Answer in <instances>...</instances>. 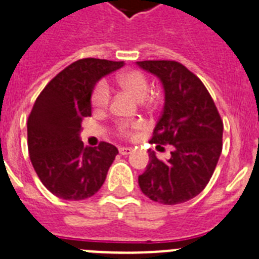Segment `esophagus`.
<instances>
[{
	"instance_id": "1",
	"label": "esophagus",
	"mask_w": 259,
	"mask_h": 259,
	"mask_svg": "<svg viewBox=\"0 0 259 259\" xmlns=\"http://www.w3.org/2000/svg\"><path fill=\"white\" fill-rule=\"evenodd\" d=\"M118 151L121 155H129V154H132L133 149H132V147H119Z\"/></svg>"
}]
</instances>
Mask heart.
Instances as JSON below:
<instances>
[{"instance_id": "b5f03b06", "label": "heart", "mask_w": 259, "mask_h": 259, "mask_svg": "<svg viewBox=\"0 0 259 259\" xmlns=\"http://www.w3.org/2000/svg\"><path fill=\"white\" fill-rule=\"evenodd\" d=\"M119 87L125 89L126 92L130 93L137 101H143L146 100L150 93V84L149 80L142 72L140 71H127L118 76ZM110 101V88L106 81H100L92 93V105L96 109H105L109 105ZM141 123L132 122V123H121L118 126L119 134L122 136H130L134 129H138Z\"/></svg>"}]
</instances>
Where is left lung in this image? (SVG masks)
Returning a JSON list of instances; mask_svg holds the SVG:
<instances>
[{"mask_svg": "<svg viewBox=\"0 0 259 259\" xmlns=\"http://www.w3.org/2000/svg\"><path fill=\"white\" fill-rule=\"evenodd\" d=\"M137 66L156 76L164 91L162 116L151 143L172 146L166 162L149 150V164L138 184L156 203H184L197 196L213 175L223 150V121L201 80L183 64L145 60Z\"/></svg>", "mask_w": 259, "mask_h": 259, "instance_id": "8db88e82", "label": "left lung"}]
</instances>
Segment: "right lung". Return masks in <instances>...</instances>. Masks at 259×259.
Listing matches in <instances>:
<instances>
[{
	"label": "right lung",
	"instance_id": "right-lung-1",
	"mask_svg": "<svg viewBox=\"0 0 259 259\" xmlns=\"http://www.w3.org/2000/svg\"><path fill=\"white\" fill-rule=\"evenodd\" d=\"M125 63L87 58L69 64L45 87L27 119L30 160L43 186L64 200L93 196L105 182L118 150L108 142L84 147L81 121L101 77Z\"/></svg>",
	"mask_w": 259,
	"mask_h": 259
}]
</instances>
